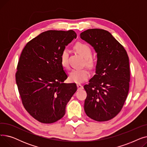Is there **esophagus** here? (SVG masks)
I'll list each match as a JSON object with an SVG mask.
<instances>
[{"instance_id":"obj_1","label":"esophagus","mask_w":147,"mask_h":147,"mask_svg":"<svg viewBox=\"0 0 147 147\" xmlns=\"http://www.w3.org/2000/svg\"><path fill=\"white\" fill-rule=\"evenodd\" d=\"M77 86H78V90H80V89H83V86L80 84H77Z\"/></svg>"}]
</instances>
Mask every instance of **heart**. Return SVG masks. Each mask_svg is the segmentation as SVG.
<instances>
[{
	"mask_svg": "<svg viewBox=\"0 0 147 147\" xmlns=\"http://www.w3.org/2000/svg\"><path fill=\"white\" fill-rule=\"evenodd\" d=\"M74 49L85 60L86 64L90 67L94 66V62L90 58L92 56V51L89 46L86 44L78 42L74 45ZM61 63L64 67L68 65V51L64 49L60 55ZM90 77V73L86 69H73L69 73V79L71 82L76 83H83Z\"/></svg>",
	"mask_w": 147,
	"mask_h": 147,
	"instance_id": "heart-1",
	"label": "heart"
}]
</instances>
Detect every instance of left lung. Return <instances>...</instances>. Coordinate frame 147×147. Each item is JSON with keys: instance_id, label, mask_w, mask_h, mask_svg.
Wrapping results in <instances>:
<instances>
[{"instance_id": "8db88e82", "label": "left lung", "mask_w": 147, "mask_h": 147, "mask_svg": "<svg viewBox=\"0 0 147 147\" xmlns=\"http://www.w3.org/2000/svg\"><path fill=\"white\" fill-rule=\"evenodd\" d=\"M80 38L96 53L95 74L84 88L87 97L84 109L90 119L105 121L114 118L121 110L129 89L130 68L123 46L102 29H88Z\"/></svg>"}]
</instances>
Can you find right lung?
<instances>
[{"label": "right lung", "mask_w": 147, "mask_h": 147, "mask_svg": "<svg viewBox=\"0 0 147 147\" xmlns=\"http://www.w3.org/2000/svg\"><path fill=\"white\" fill-rule=\"evenodd\" d=\"M77 37L73 30H48L27 43L18 63L16 83L27 112L37 121L52 123L63 117L76 92L60 61L65 46Z\"/></svg>", "instance_id": "add662e5"}]
</instances>
